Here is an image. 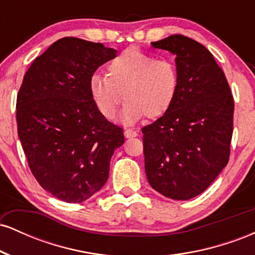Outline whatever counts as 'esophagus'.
I'll return each mask as SVG.
<instances>
[{
	"mask_svg": "<svg viewBox=\"0 0 255 255\" xmlns=\"http://www.w3.org/2000/svg\"><path fill=\"white\" fill-rule=\"evenodd\" d=\"M136 135L137 134L135 130H133V129H126L125 130V136L128 137V139H129V137H135Z\"/></svg>",
	"mask_w": 255,
	"mask_h": 255,
	"instance_id": "34e87169",
	"label": "esophagus"
}]
</instances>
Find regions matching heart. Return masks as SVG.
Masks as SVG:
<instances>
[{"label":"heart","instance_id":"obj_1","mask_svg":"<svg viewBox=\"0 0 255 255\" xmlns=\"http://www.w3.org/2000/svg\"><path fill=\"white\" fill-rule=\"evenodd\" d=\"M92 102L105 119H114L122 101H127L121 122L164 116L176 101L180 73L176 63L137 49H128L107 64V77L93 74L89 81Z\"/></svg>","mask_w":255,"mask_h":255}]
</instances>
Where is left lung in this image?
<instances>
[{
    "label": "left lung",
    "mask_w": 255,
    "mask_h": 255,
    "mask_svg": "<svg viewBox=\"0 0 255 255\" xmlns=\"http://www.w3.org/2000/svg\"><path fill=\"white\" fill-rule=\"evenodd\" d=\"M151 44L176 55L180 91L171 109L141 129L146 176L164 197L188 200L228 164L234 98L224 72L200 43L174 34Z\"/></svg>",
    "instance_id": "1"
}]
</instances>
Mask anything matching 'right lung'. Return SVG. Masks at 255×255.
Listing matches in <instances>:
<instances>
[{
    "mask_svg": "<svg viewBox=\"0 0 255 255\" xmlns=\"http://www.w3.org/2000/svg\"><path fill=\"white\" fill-rule=\"evenodd\" d=\"M115 49L64 37L32 62L16 98L17 135L38 183L66 203H81L109 176L124 129L99 113L89 81Z\"/></svg>",
    "mask_w": 255,
    "mask_h": 255,
    "instance_id": "obj_1",
    "label": "right lung"
}]
</instances>
